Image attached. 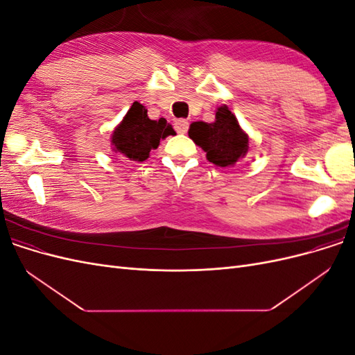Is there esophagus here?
<instances>
[{"label": "esophagus", "mask_w": 355, "mask_h": 355, "mask_svg": "<svg viewBox=\"0 0 355 355\" xmlns=\"http://www.w3.org/2000/svg\"><path fill=\"white\" fill-rule=\"evenodd\" d=\"M188 127H189V123L187 120H176L175 121V130L180 135H184L188 132Z\"/></svg>", "instance_id": "34e87169"}]
</instances>
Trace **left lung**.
Segmentation results:
<instances>
[{"instance_id": "1", "label": "left lung", "mask_w": 355, "mask_h": 355, "mask_svg": "<svg viewBox=\"0 0 355 355\" xmlns=\"http://www.w3.org/2000/svg\"><path fill=\"white\" fill-rule=\"evenodd\" d=\"M188 135L206 153L210 163L219 167L234 166L249 149V136L227 105L219 106L213 123H192Z\"/></svg>"}]
</instances>
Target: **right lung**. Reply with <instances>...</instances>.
Masks as SVG:
<instances>
[{
	"instance_id": "right-lung-1",
	"label": "right lung",
	"mask_w": 355,
	"mask_h": 355,
	"mask_svg": "<svg viewBox=\"0 0 355 355\" xmlns=\"http://www.w3.org/2000/svg\"><path fill=\"white\" fill-rule=\"evenodd\" d=\"M146 112L145 106L139 102H135L127 111L111 137L115 153H120L132 161H145L151 149L158 148L161 139L175 135L173 127L164 118L155 121Z\"/></svg>"
}]
</instances>
